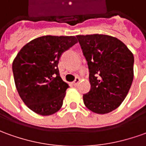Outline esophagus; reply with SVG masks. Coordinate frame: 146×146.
<instances>
[{
    "label": "esophagus",
    "mask_w": 146,
    "mask_h": 146,
    "mask_svg": "<svg viewBox=\"0 0 146 146\" xmlns=\"http://www.w3.org/2000/svg\"><path fill=\"white\" fill-rule=\"evenodd\" d=\"M79 81H80V78H79V77H76V78H75V80L73 81V85L74 86H76L77 85V84H78V82H79Z\"/></svg>",
    "instance_id": "1"
}]
</instances>
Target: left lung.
<instances>
[{"label":"left lung","mask_w":146,"mask_h":146,"mask_svg":"<svg viewBox=\"0 0 146 146\" xmlns=\"http://www.w3.org/2000/svg\"><path fill=\"white\" fill-rule=\"evenodd\" d=\"M90 70V92L83 95L90 110L105 114L121 104L133 79V55L116 37L102 34L76 36Z\"/></svg>","instance_id":"8db88e82"}]
</instances>
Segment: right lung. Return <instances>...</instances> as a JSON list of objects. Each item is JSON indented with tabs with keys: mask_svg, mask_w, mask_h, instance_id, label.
<instances>
[{
	"mask_svg": "<svg viewBox=\"0 0 146 146\" xmlns=\"http://www.w3.org/2000/svg\"><path fill=\"white\" fill-rule=\"evenodd\" d=\"M76 43L74 36H43L17 53L13 63L15 85L24 103L36 113L48 116L62 106L69 85L60 77L58 63Z\"/></svg>",
	"mask_w": 146,
	"mask_h": 146,
	"instance_id": "right-lung-1",
	"label": "right lung"
}]
</instances>
